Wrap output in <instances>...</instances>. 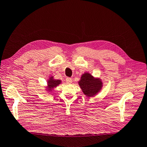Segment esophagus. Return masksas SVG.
Instances as JSON below:
<instances>
[{
    "instance_id": "esophagus-1",
    "label": "esophagus",
    "mask_w": 147,
    "mask_h": 147,
    "mask_svg": "<svg viewBox=\"0 0 147 147\" xmlns=\"http://www.w3.org/2000/svg\"><path fill=\"white\" fill-rule=\"evenodd\" d=\"M66 83H67L69 84V83H72L73 80L71 79V78H67L66 79Z\"/></svg>"
}]
</instances>
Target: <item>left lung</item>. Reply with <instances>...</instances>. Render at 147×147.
Listing matches in <instances>:
<instances>
[{"mask_svg": "<svg viewBox=\"0 0 147 147\" xmlns=\"http://www.w3.org/2000/svg\"><path fill=\"white\" fill-rule=\"evenodd\" d=\"M78 84L83 94L88 97L96 96L103 88V81L100 78H95L88 72L82 74Z\"/></svg>", "mask_w": 147, "mask_h": 147, "instance_id": "obj_1", "label": "left lung"}]
</instances>
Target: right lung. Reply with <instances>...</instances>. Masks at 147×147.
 <instances>
[{
  "instance_id": "obj_1",
  "label": "right lung",
  "mask_w": 147,
  "mask_h": 147,
  "mask_svg": "<svg viewBox=\"0 0 147 147\" xmlns=\"http://www.w3.org/2000/svg\"><path fill=\"white\" fill-rule=\"evenodd\" d=\"M61 83H62L61 80L54 79L53 76H51L49 79L47 80V86L45 87L46 91L49 92L53 91L54 88L59 86Z\"/></svg>"
}]
</instances>
